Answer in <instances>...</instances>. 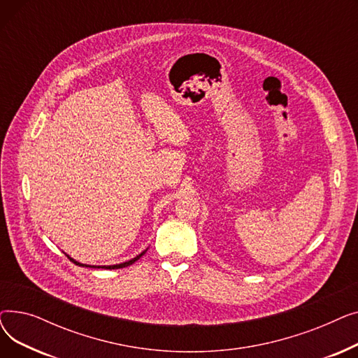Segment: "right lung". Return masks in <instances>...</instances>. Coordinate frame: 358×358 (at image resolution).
Instances as JSON below:
<instances>
[{
  "label": "right lung",
  "mask_w": 358,
  "mask_h": 358,
  "mask_svg": "<svg viewBox=\"0 0 358 358\" xmlns=\"http://www.w3.org/2000/svg\"><path fill=\"white\" fill-rule=\"evenodd\" d=\"M146 252V250L143 251V252H141L139 255H136L135 258H131V259H129V261H126V262H122V264H115V266H87V264H81V262H78V261H75L73 258H71L69 255H66L72 262H75V264L77 266H80V267H91V268H107V270H115V268H123V267H127V266H131L134 264L135 261H138L143 254Z\"/></svg>",
  "instance_id": "right-lung-1"
}]
</instances>
